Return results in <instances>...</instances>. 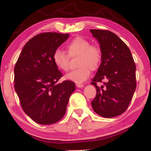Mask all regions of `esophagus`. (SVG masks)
I'll return each mask as SVG.
<instances>
[{
    "label": "esophagus",
    "instance_id": "34e87169",
    "mask_svg": "<svg viewBox=\"0 0 151 151\" xmlns=\"http://www.w3.org/2000/svg\"><path fill=\"white\" fill-rule=\"evenodd\" d=\"M76 87L78 88H82L84 87V85H83V84H76Z\"/></svg>",
    "mask_w": 151,
    "mask_h": 151
}]
</instances>
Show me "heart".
Instances as JSON below:
<instances>
[{"mask_svg": "<svg viewBox=\"0 0 151 151\" xmlns=\"http://www.w3.org/2000/svg\"><path fill=\"white\" fill-rule=\"evenodd\" d=\"M69 55L61 50H56L53 54V61L57 67L63 71L69 68L70 58L78 57V69L66 75V78L77 84L83 83L88 79L90 69H97L101 62V50L98 46L91 45L87 39L78 37L73 39L66 46Z\"/></svg>", "mask_w": 151, "mask_h": 151, "instance_id": "obj_1", "label": "heart"}]
</instances>
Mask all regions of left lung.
I'll list each match as a JSON object with an SVG mask.
<instances>
[{
    "label": "left lung",
    "mask_w": 151,
    "mask_h": 151,
    "mask_svg": "<svg viewBox=\"0 0 151 151\" xmlns=\"http://www.w3.org/2000/svg\"><path fill=\"white\" fill-rule=\"evenodd\" d=\"M101 50V63L92 79L96 96L91 101L93 111L99 116L112 118L128 108L136 89V66L127 45L108 30H90ZM103 80L105 88L96 85Z\"/></svg>",
    "instance_id": "left-lung-1"
}]
</instances>
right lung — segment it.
I'll use <instances>...</instances> for the list:
<instances>
[{"mask_svg": "<svg viewBox=\"0 0 151 151\" xmlns=\"http://www.w3.org/2000/svg\"><path fill=\"white\" fill-rule=\"evenodd\" d=\"M69 34L44 32L25 44L14 67V89L21 107L39 124L49 125L65 114L73 82L62 77L53 61V54Z\"/></svg>", "mask_w": 151, "mask_h": 151, "instance_id": "right-lung-1", "label": "right lung"}]
</instances>
